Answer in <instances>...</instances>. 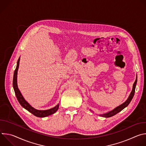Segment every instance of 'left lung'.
Wrapping results in <instances>:
<instances>
[{
  "label": "left lung",
  "mask_w": 146,
  "mask_h": 146,
  "mask_svg": "<svg viewBox=\"0 0 146 146\" xmlns=\"http://www.w3.org/2000/svg\"><path fill=\"white\" fill-rule=\"evenodd\" d=\"M136 82H137V77H136V79L134 82L133 84V89H132V91L129 96V98H128V99L125 102L123 103H122V105H121L120 106H118L117 108H116L115 109H114V110H113L112 111L106 113V114H102V115H100V116H103L104 117H106V118H108V117H112L114 115H115L116 114H117L118 113L120 112L121 110H122L124 108H125L127 106H128V105L129 104V103L131 102V101L132 100L133 96H134V94H135V88H136Z\"/></svg>",
  "instance_id": "1"
}]
</instances>
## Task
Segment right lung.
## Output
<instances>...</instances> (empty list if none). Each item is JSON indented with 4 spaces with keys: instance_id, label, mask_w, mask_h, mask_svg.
<instances>
[{
    "instance_id": "right-lung-1",
    "label": "right lung",
    "mask_w": 146,
    "mask_h": 146,
    "mask_svg": "<svg viewBox=\"0 0 146 146\" xmlns=\"http://www.w3.org/2000/svg\"><path fill=\"white\" fill-rule=\"evenodd\" d=\"M19 60L20 58H19L18 61H17V65L16 69L14 71V77H13V88L15 92V94L16 95V97L17 98L18 101L20 103V105H21L24 109L27 110L28 111L33 114L34 115L37 117H45L47 116H48L50 115H51L55 113L57 110L59 108V105H56L55 107L54 108H52L49 110H38L33 108H32L29 104L23 98V95L21 94L19 90H18V86H17V72L19 67Z\"/></svg>"
}]
</instances>
